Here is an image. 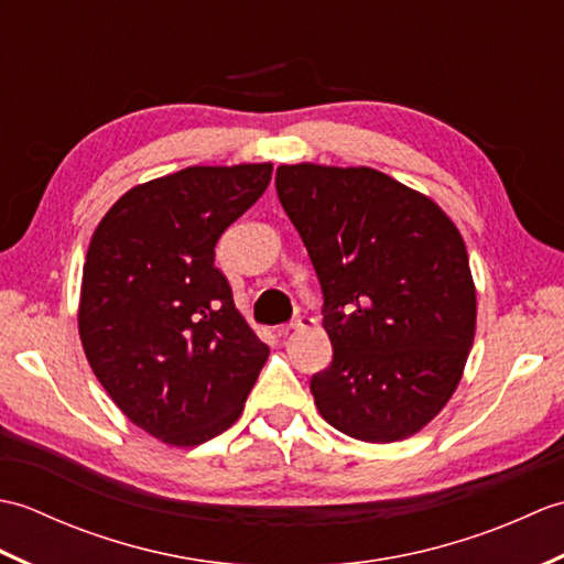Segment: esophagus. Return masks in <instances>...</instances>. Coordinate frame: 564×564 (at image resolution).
I'll list each match as a JSON object with an SVG mask.
<instances>
[{"mask_svg": "<svg viewBox=\"0 0 564 564\" xmlns=\"http://www.w3.org/2000/svg\"><path fill=\"white\" fill-rule=\"evenodd\" d=\"M317 322L313 319V317H305V315H297L295 319H291V325L285 327L283 332H289V329H303V327H315Z\"/></svg>", "mask_w": 564, "mask_h": 564, "instance_id": "obj_1", "label": "esophagus"}]
</instances>
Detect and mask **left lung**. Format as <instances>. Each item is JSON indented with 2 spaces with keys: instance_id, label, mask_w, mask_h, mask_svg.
<instances>
[{
  "instance_id": "8db88e82",
  "label": "left lung",
  "mask_w": 564,
  "mask_h": 564,
  "mask_svg": "<svg viewBox=\"0 0 564 564\" xmlns=\"http://www.w3.org/2000/svg\"><path fill=\"white\" fill-rule=\"evenodd\" d=\"M275 191L313 261L332 364L310 380L341 434L392 443L451 400L475 339V283L458 227L370 166L281 164Z\"/></svg>"
}]
</instances>
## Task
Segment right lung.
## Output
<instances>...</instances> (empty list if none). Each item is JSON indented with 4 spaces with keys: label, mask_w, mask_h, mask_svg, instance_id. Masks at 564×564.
Here are the masks:
<instances>
[{
    "label": "right lung",
    "mask_w": 564,
    "mask_h": 564,
    "mask_svg": "<svg viewBox=\"0 0 564 564\" xmlns=\"http://www.w3.org/2000/svg\"><path fill=\"white\" fill-rule=\"evenodd\" d=\"M273 166H186L130 188L87 251L79 339L130 422L198 446L245 410L269 346L239 315L215 245L271 182Z\"/></svg>",
    "instance_id": "add662e5"
}]
</instances>
